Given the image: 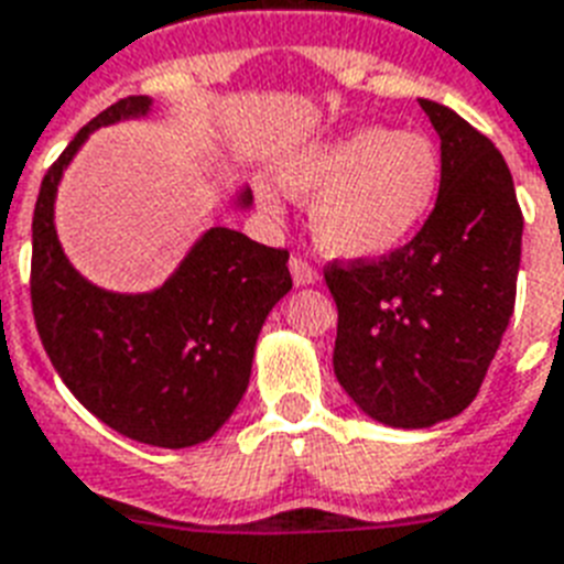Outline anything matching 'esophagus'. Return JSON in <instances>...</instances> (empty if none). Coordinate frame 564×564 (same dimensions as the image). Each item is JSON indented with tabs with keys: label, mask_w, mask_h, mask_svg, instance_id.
I'll use <instances>...</instances> for the list:
<instances>
[{
	"label": "esophagus",
	"mask_w": 564,
	"mask_h": 564,
	"mask_svg": "<svg viewBox=\"0 0 564 564\" xmlns=\"http://www.w3.org/2000/svg\"><path fill=\"white\" fill-rule=\"evenodd\" d=\"M290 272H292V281L299 283V286H307V283L318 281V272L313 269V263H307V260H304L301 254H292Z\"/></svg>",
	"instance_id": "esophagus-1"
}]
</instances>
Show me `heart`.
Masks as SVG:
<instances>
[{
    "mask_svg": "<svg viewBox=\"0 0 564 564\" xmlns=\"http://www.w3.org/2000/svg\"><path fill=\"white\" fill-rule=\"evenodd\" d=\"M281 178L292 195L313 198L310 228L322 251L380 260L427 221L442 187V158L419 131L360 128L295 154ZM260 202L274 210L278 195L260 187Z\"/></svg>",
    "mask_w": 564,
    "mask_h": 564,
    "instance_id": "b5f03b06",
    "label": "heart"
}]
</instances>
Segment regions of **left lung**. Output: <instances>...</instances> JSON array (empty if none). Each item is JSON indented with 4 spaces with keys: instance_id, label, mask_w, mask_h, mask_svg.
I'll return each instance as SVG.
<instances>
[{
    "instance_id": "left-lung-1",
    "label": "left lung",
    "mask_w": 564,
    "mask_h": 564,
    "mask_svg": "<svg viewBox=\"0 0 564 564\" xmlns=\"http://www.w3.org/2000/svg\"><path fill=\"white\" fill-rule=\"evenodd\" d=\"M442 140V187L421 230L380 260H330L334 371L389 427H430L477 398L516 310L521 230L516 184L489 137L419 99Z\"/></svg>"
}]
</instances>
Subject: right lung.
I'll list each match as a JSON object with an SVG mask.
<instances>
[{"instance_id":"obj_1","label":"right lung","mask_w":564,"mask_h":564,"mask_svg":"<svg viewBox=\"0 0 564 564\" xmlns=\"http://www.w3.org/2000/svg\"><path fill=\"white\" fill-rule=\"evenodd\" d=\"M149 105L128 96L101 110L43 175L31 221V310L48 360L96 419L143 445L189 447L207 442L248 389L260 327L292 290L290 251L210 228L145 295L105 292L75 272L52 221L57 181L90 131Z\"/></svg>"}]
</instances>
